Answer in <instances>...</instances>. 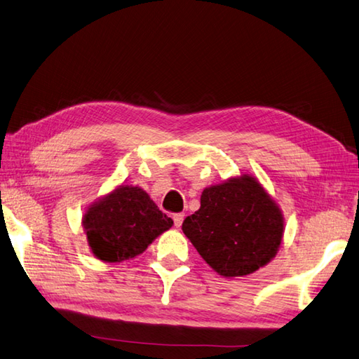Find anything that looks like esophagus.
I'll use <instances>...</instances> for the list:
<instances>
[{"mask_svg": "<svg viewBox=\"0 0 359 359\" xmlns=\"http://www.w3.org/2000/svg\"><path fill=\"white\" fill-rule=\"evenodd\" d=\"M173 224L177 229H180V226L182 225V221H184V213H175L173 216Z\"/></svg>", "mask_w": 359, "mask_h": 359, "instance_id": "1", "label": "esophagus"}]
</instances>
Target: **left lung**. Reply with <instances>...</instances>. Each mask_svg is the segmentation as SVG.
<instances>
[{"label": "left lung", "mask_w": 359, "mask_h": 359, "mask_svg": "<svg viewBox=\"0 0 359 359\" xmlns=\"http://www.w3.org/2000/svg\"><path fill=\"white\" fill-rule=\"evenodd\" d=\"M182 231L217 274L243 277L269 264L283 239L282 210L252 175L204 189Z\"/></svg>", "instance_id": "left-lung-1"}]
</instances>
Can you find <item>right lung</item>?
Listing matches in <instances>:
<instances>
[{
  "label": "right lung",
  "instance_id": "obj_1",
  "mask_svg": "<svg viewBox=\"0 0 359 359\" xmlns=\"http://www.w3.org/2000/svg\"><path fill=\"white\" fill-rule=\"evenodd\" d=\"M82 225L93 255L117 264L142 255L173 221L142 187L118 186L88 207Z\"/></svg>",
  "mask_w": 359,
  "mask_h": 359
}]
</instances>
